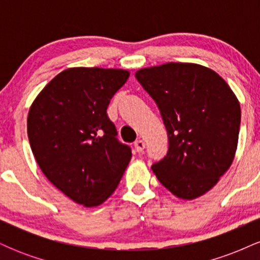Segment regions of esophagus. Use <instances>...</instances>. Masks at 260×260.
<instances>
[{"label":"esophagus","mask_w":260,"mask_h":260,"mask_svg":"<svg viewBox=\"0 0 260 260\" xmlns=\"http://www.w3.org/2000/svg\"><path fill=\"white\" fill-rule=\"evenodd\" d=\"M133 147H134V149H136L137 153H142V151L144 150L145 144H144V142H143V140H137V142H134Z\"/></svg>","instance_id":"esophagus-1"}]
</instances>
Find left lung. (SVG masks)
Returning <instances> with one entry per match:
<instances>
[{
    "mask_svg": "<svg viewBox=\"0 0 260 260\" xmlns=\"http://www.w3.org/2000/svg\"><path fill=\"white\" fill-rule=\"evenodd\" d=\"M153 98L169 147L151 170L182 199L198 198L228 171L237 148L241 107L219 74L199 64L170 63L136 73Z\"/></svg>",
    "mask_w": 260,
    "mask_h": 260,
    "instance_id": "left-lung-1",
    "label": "left lung"
}]
</instances>
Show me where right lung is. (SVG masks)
<instances>
[{
    "mask_svg": "<svg viewBox=\"0 0 260 260\" xmlns=\"http://www.w3.org/2000/svg\"><path fill=\"white\" fill-rule=\"evenodd\" d=\"M128 77L123 70L70 68L45 86L29 110L28 137L38 165L78 204L105 202L132 157L106 112Z\"/></svg>",
    "mask_w": 260,
    "mask_h": 260,
    "instance_id": "right-lung-1",
    "label": "right lung"
}]
</instances>
